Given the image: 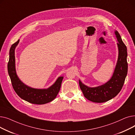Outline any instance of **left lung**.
Listing matches in <instances>:
<instances>
[{
	"label": "left lung",
	"mask_w": 135,
	"mask_h": 135,
	"mask_svg": "<svg viewBox=\"0 0 135 135\" xmlns=\"http://www.w3.org/2000/svg\"><path fill=\"white\" fill-rule=\"evenodd\" d=\"M115 34L118 42V59L114 73L110 80L106 83L95 88H90L79 80L80 88L84 96L88 100L96 102H107L115 97L121 91L127 73V48L117 31Z\"/></svg>",
	"instance_id": "8db88e82"
}]
</instances>
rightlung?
<instances>
[{"instance_id": "right-lung-1", "label": "right lung", "mask_w": 135, "mask_h": 135, "mask_svg": "<svg viewBox=\"0 0 135 135\" xmlns=\"http://www.w3.org/2000/svg\"><path fill=\"white\" fill-rule=\"evenodd\" d=\"M19 41L20 39L11 45L8 64V73L14 90L20 97L33 104H44L52 101L60 90L63 76L59 77L52 86L45 89L32 88L23 83L17 75L15 68V50Z\"/></svg>"}]
</instances>
